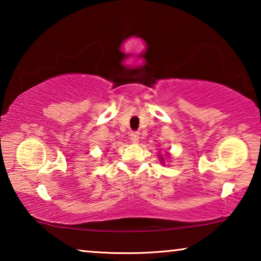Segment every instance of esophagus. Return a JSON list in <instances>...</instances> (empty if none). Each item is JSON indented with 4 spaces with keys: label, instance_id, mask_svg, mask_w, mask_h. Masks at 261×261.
<instances>
[{
    "label": "esophagus",
    "instance_id": "obj_1",
    "mask_svg": "<svg viewBox=\"0 0 261 261\" xmlns=\"http://www.w3.org/2000/svg\"><path fill=\"white\" fill-rule=\"evenodd\" d=\"M130 140H132V142H134V144L139 142V133H137V132H132V133H130Z\"/></svg>",
    "mask_w": 261,
    "mask_h": 261
}]
</instances>
